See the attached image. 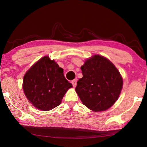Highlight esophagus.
Returning a JSON list of instances; mask_svg holds the SVG:
<instances>
[{
  "mask_svg": "<svg viewBox=\"0 0 147 147\" xmlns=\"http://www.w3.org/2000/svg\"><path fill=\"white\" fill-rule=\"evenodd\" d=\"M71 83H72V85H73L74 87H76V84H77V79H74L73 80H72L71 81Z\"/></svg>",
  "mask_w": 147,
  "mask_h": 147,
  "instance_id": "1",
  "label": "esophagus"
}]
</instances>
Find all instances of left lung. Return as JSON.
<instances>
[{
	"label": "left lung",
	"instance_id": "left-lung-1",
	"mask_svg": "<svg viewBox=\"0 0 147 147\" xmlns=\"http://www.w3.org/2000/svg\"><path fill=\"white\" fill-rule=\"evenodd\" d=\"M83 78L76 92L83 104L95 112L104 111L116 102L123 88V78L117 69L104 57L95 55L81 67Z\"/></svg>",
	"mask_w": 147,
	"mask_h": 147
}]
</instances>
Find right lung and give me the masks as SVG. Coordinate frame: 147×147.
<instances>
[{
    "label": "right lung",
    "mask_w": 147,
    "mask_h": 147,
    "mask_svg": "<svg viewBox=\"0 0 147 147\" xmlns=\"http://www.w3.org/2000/svg\"><path fill=\"white\" fill-rule=\"evenodd\" d=\"M63 69L45 56L26 72L23 78L24 93L34 107L50 111L61 104L72 84L65 78Z\"/></svg>",
    "instance_id": "obj_1"
}]
</instances>
